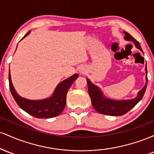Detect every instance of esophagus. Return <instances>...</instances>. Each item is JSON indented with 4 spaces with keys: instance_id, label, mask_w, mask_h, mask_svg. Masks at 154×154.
Instances as JSON below:
<instances>
[{
    "instance_id": "esophagus-1",
    "label": "esophagus",
    "mask_w": 154,
    "mask_h": 154,
    "mask_svg": "<svg viewBox=\"0 0 154 154\" xmlns=\"http://www.w3.org/2000/svg\"><path fill=\"white\" fill-rule=\"evenodd\" d=\"M86 72H87V69L85 66H81L80 68L79 69V73L80 74V75H84V74L86 73Z\"/></svg>"
}]
</instances>
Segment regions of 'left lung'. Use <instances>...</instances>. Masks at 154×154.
I'll return each mask as SVG.
<instances>
[{
    "label": "left lung",
    "mask_w": 154,
    "mask_h": 154,
    "mask_svg": "<svg viewBox=\"0 0 154 154\" xmlns=\"http://www.w3.org/2000/svg\"><path fill=\"white\" fill-rule=\"evenodd\" d=\"M125 33L124 39L128 41L133 42L135 46L142 51L139 42L137 41L133 37H132L127 32H123ZM146 71V84L144 87L137 93V96L135 98L128 100H114L107 98L103 95V92L98 86L91 82L89 79H87L88 93L91 97L92 105L97 112L102 114L110 116H122L128 112L130 109H132L138 102L143 98L146 92L148 84L147 77V68H145Z\"/></svg>",
    "instance_id": "1"
}]
</instances>
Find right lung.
<instances>
[{"label": "right lung", "instance_id": "1", "mask_svg": "<svg viewBox=\"0 0 154 154\" xmlns=\"http://www.w3.org/2000/svg\"><path fill=\"white\" fill-rule=\"evenodd\" d=\"M30 32V30L28 32L22 39L27 36ZM78 77L79 75L77 74H75L62 82H59L55 88L51 96L41 100H29L20 96L16 91L12 84L10 70L8 74V81L11 93L19 106L30 115L42 119L55 117L62 112L66 105L68 90Z\"/></svg>", "mask_w": 154, "mask_h": 154}]
</instances>
